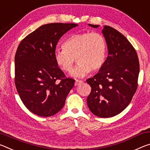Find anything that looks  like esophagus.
I'll use <instances>...</instances> for the list:
<instances>
[{"label":"esophagus","mask_w":150,"mask_h":150,"mask_svg":"<svg viewBox=\"0 0 150 150\" xmlns=\"http://www.w3.org/2000/svg\"><path fill=\"white\" fill-rule=\"evenodd\" d=\"M83 83V81H81V80H76L75 82V85L77 86V85H79V84H81V83Z\"/></svg>","instance_id":"34e87169"}]
</instances>
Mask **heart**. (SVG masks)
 Listing matches in <instances>:
<instances>
[{
  "instance_id": "1",
  "label": "heart",
  "mask_w": 150,
  "mask_h": 150,
  "mask_svg": "<svg viewBox=\"0 0 150 150\" xmlns=\"http://www.w3.org/2000/svg\"><path fill=\"white\" fill-rule=\"evenodd\" d=\"M107 52L105 38L99 32H85L74 34L63 44V50L54 53L56 64L63 71L69 72L73 63L78 62L71 71L75 77H83L91 70H99L105 63Z\"/></svg>"
}]
</instances>
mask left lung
Instances as JSON below:
<instances>
[{"instance_id":"8db88e82","label":"left lung","mask_w":150,"mask_h":150,"mask_svg":"<svg viewBox=\"0 0 150 150\" xmlns=\"http://www.w3.org/2000/svg\"><path fill=\"white\" fill-rule=\"evenodd\" d=\"M102 32L108 55L97 74L87 80L91 87L87 102L94 115L110 118L120 114L130 103L138 88L139 63L136 50L124 35L108 26Z\"/></svg>"}]
</instances>
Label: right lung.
Wrapping results in <instances>:
<instances>
[{"mask_svg": "<svg viewBox=\"0 0 150 150\" xmlns=\"http://www.w3.org/2000/svg\"><path fill=\"white\" fill-rule=\"evenodd\" d=\"M73 23L44 24L20 43L15 55L14 83L25 106L36 115H55L65 105L75 79L67 77L54 59L57 42L77 26Z\"/></svg>", "mask_w": 150, "mask_h": 150, "instance_id": "add662e5", "label": "right lung"}]
</instances>
